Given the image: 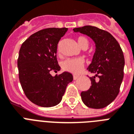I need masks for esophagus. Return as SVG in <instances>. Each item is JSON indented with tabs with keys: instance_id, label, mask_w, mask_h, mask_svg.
Wrapping results in <instances>:
<instances>
[{
	"instance_id": "esophagus-1",
	"label": "esophagus",
	"mask_w": 134,
	"mask_h": 134,
	"mask_svg": "<svg viewBox=\"0 0 134 134\" xmlns=\"http://www.w3.org/2000/svg\"><path fill=\"white\" fill-rule=\"evenodd\" d=\"M79 77V76H77V75H74V76H73V78H74V80H76V79H78V78Z\"/></svg>"
}]
</instances>
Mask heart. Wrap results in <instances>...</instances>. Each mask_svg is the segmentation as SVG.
Masks as SVG:
<instances>
[{"instance_id":"heart-1","label":"heart","mask_w":134,"mask_h":134,"mask_svg":"<svg viewBox=\"0 0 134 134\" xmlns=\"http://www.w3.org/2000/svg\"><path fill=\"white\" fill-rule=\"evenodd\" d=\"M77 42L81 48L86 47L88 48V40L85 37H79L77 39ZM85 61L81 58H67L62 63V67L64 70L71 73L77 74L81 71L84 65Z\"/></svg>"}]
</instances>
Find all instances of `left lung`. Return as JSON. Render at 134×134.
I'll use <instances>...</instances> for the list:
<instances>
[{
    "label": "left lung",
    "instance_id": "8db88e82",
    "mask_svg": "<svg viewBox=\"0 0 134 134\" xmlns=\"http://www.w3.org/2000/svg\"><path fill=\"white\" fill-rule=\"evenodd\" d=\"M73 30L90 37L95 44L92 60L87 69L94 76L90 77V89L81 93V99L89 108H103L114 101L122 82L125 58L122 48L110 33L94 26H85Z\"/></svg>",
    "mask_w": 134,
    "mask_h": 134
}]
</instances>
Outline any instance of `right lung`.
I'll use <instances>...</instances> for the list:
<instances>
[{"label":"right lung","instance_id":"1","mask_svg":"<svg viewBox=\"0 0 134 134\" xmlns=\"http://www.w3.org/2000/svg\"><path fill=\"white\" fill-rule=\"evenodd\" d=\"M67 28H50L30 35L19 50L17 65L22 89L28 99L42 107H52L61 102L72 74L64 71L53 76L51 71L60 70L57 46Z\"/></svg>","mask_w":134,"mask_h":134}]
</instances>
